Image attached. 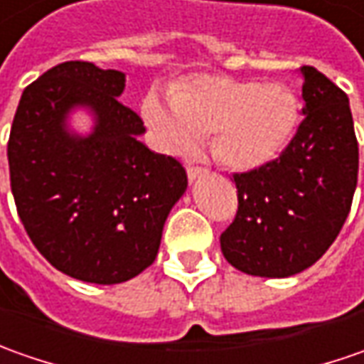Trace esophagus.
<instances>
[{"label":"esophagus","instance_id":"34e87169","mask_svg":"<svg viewBox=\"0 0 364 364\" xmlns=\"http://www.w3.org/2000/svg\"><path fill=\"white\" fill-rule=\"evenodd\" d=\"M207 169L203 167H187V179L189 183H195L197 179H201V177H205Z\"/></svg>","mask_w":364,"mask_h":364}]
</instances>
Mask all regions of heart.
Returning a JSON list of instances; mask_svg holds the SVG:
<instances>
[{"mask_svg": "<svg viewBox=\"0 0 364 364\" xmlns=\"http://www.w3.org/2000/svg\"><path fill=\"white\" fill-rule=\"evenodd\" d=\"M143 119L169 155L189 157L209 136L211 153L233 171H254L282 155L300 124V100L282 82L193 76L143 100Z\"/></svg>", "mask_w": 364, "mask_h": 364, "instance_id": "1", "label": "heart"}]
</instances>
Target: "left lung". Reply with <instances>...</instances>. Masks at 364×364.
Returning a JSON list of instances; mask_svg holds the SVG:
<instances>
[{
	"instance_id": "8db88e82",
	"label": "left lung",
	"mask_w": 364,
	"mask_h": 364,
	"mask_svg": "<svg viewBox=\"0 0 364 364\" xmlns=\"http://www.w3.org/2000/svg\"><path fill=\"white\" fill-rule=\"evenodd\" d=\"M304 120L280 157L233 175L237 215L221 233L225 259L244 274L290 278L318 262L350 211L358 144L348 96L302 66Z\"/></svg>"
}]
</instances>
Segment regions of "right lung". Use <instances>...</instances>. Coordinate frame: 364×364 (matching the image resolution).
<instances>
[{
    "instance_id": "1",
    "label": "right lung",
    "mask_w": 364,
    "mask_h": 364,
    "mask_svg": "<svg viewBox=\"0 0 364 364\" xmlns=\"http://www.w3.org/2000/svg\"><path fill=\"white\" fill-rule=\"evenodd\" d=\"M127 76L64 62L19 98L7 161L19 220L38 252L70 278L120 284L157 257L163 228L187 189L173 157L139 141L143 120L119 98ZM93 122L78 132L71 120Z\"/></svg>"
}]
</instances>
